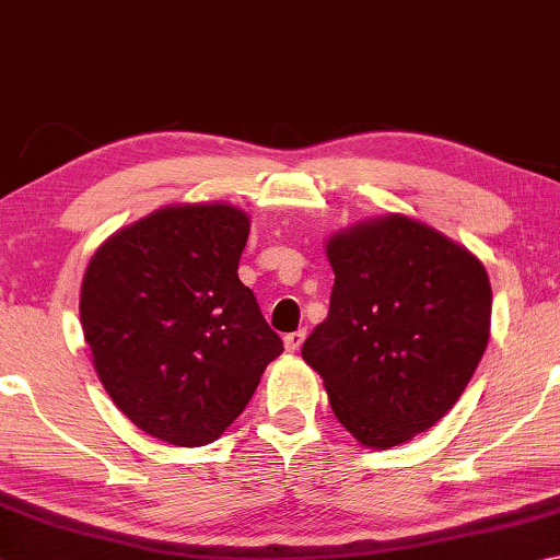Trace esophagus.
I'll return each mask as SVG.
<instances>
[{
  "label": "esophagus",
  "mask_w": 560,
  "mask_h": 560,
  "mask_svg": "<svg viewBox=\"0 0 560 560\" xmlns=\"http://www.w3.org/2000/svg\"><path fill=\"white\" fill-rule=\"evenodd\" d=\"M305 337H307L305 329L290 331V335H285V349L288 351H298L302 347V341H305Z\"/></svg>",
  "instance_id": "esophagus-1"
}]
</instances>
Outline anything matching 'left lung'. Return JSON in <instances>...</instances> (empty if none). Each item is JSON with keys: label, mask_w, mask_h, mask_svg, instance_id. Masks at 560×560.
Wrapping results in <instances>:
<instances>
[{"label": "left lung", "mask_w": 560, "mask_h": 560, "mask_svg": "<svg viewBox=\"0 0 560 560\" xmlns=\"http://www.w3.org/2000/svg\"><path fill=\"white\" fill-rule=\"evenodd\" d=\"M329 315L302 345L339 423L366 447L425 433L463 396L492 319L485 265L406 215L327 245Z\"/></svg>", "instance_id": "obj_1"}]
</instances>
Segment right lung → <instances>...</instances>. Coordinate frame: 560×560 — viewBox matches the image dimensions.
I'll return each instance as SVG.
<instances>
[{
  "label": "right lung",
  "mask_w": 560,
  "mask_h": 560,
  "mask_svg": "<svg viewBox=\"0 0 560 560\" xmlns=\"http://www.w3.org/2000/svg\"><path fill=\"white\" fill-rule=\"evenodd\" d=\"M248 229L233 206H170L88 262L81 322L97 376L137 428L170 445L219 438L282 351L238 280Z\"/></svg>",
  "instance_id": "add662e5"
}]
</instances>
